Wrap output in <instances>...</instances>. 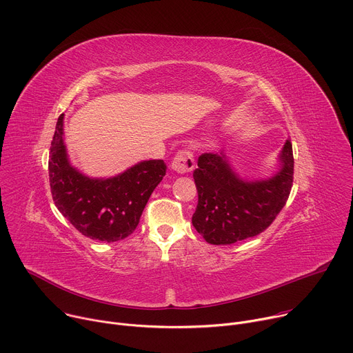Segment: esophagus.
<instances>
[{"mask_svg":"<svg viewBox=\"0 0 353 353\" xmlns=\"http://www.w3.org/2000/svg\"><path fill=\"white\" fill-rule=\"evenodd\" d=\"M194 168H195L194 155L191 150H187V149H183V150H180V152H177L172 162V169L180 174L188 173Z\"/></svg>","mask_w":353,"mask_h":353,"instance_id":"obj_1","label":"esophagus"}]
</instances>
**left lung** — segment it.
I'll return each instance as SVG.
<instances>
[{
	"label": "left lung",
	"instance_id": "left-lung-1",
	"mask_svg": "<svg viewBox=\"0 0 353 353\" xmlns=\"http://www.w3.org/2000/svg\"><path fill=\"white\" fill-rule=\"evenodd\" d=\"M281 169L267 180L248 181L230 166L223 150L203 154L192 177L198 204L192 226L208 243L232 244L264 232L285 207L293 183V150L286 139Z\"/></svg>",
	"mask_w": 353,
	"mask_h": 353
}]
</instances>
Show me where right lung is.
<instances>
[{
	"label": "right lung",
	"mask_w": 353,
	"mask_h": 353,
	"mask_svg": "<svg viewBox=\"0 0 353 353\" xmlns=\"http://www.w3.org/2000/svg\"><path fill=\"white\" fill-rule=\"evenodd\" d=\"M64 114L59 117L50 146L48 177L59 211L83 236L119 241L139 223L150 194L166 174L163 161H143L110 179H90L71 166L63 139Z\"/></svg>",
	"instance_id": "1"
}]
</instances>
